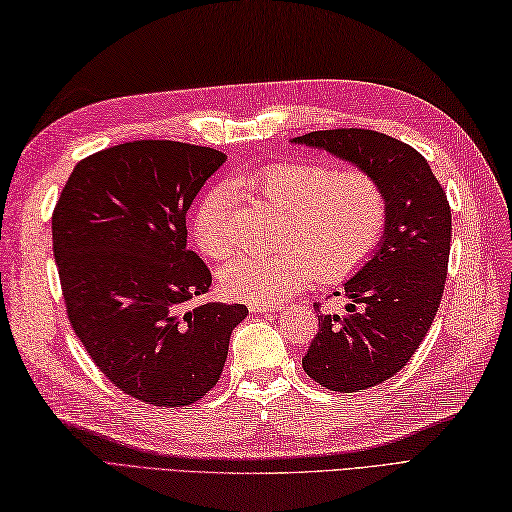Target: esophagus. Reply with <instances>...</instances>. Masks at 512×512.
I'll list each match as a JSON object with an SVG mask.
<instances>
[{
	"label": "esophagus",
	"mask_w": 512,
	"mask_h": 512,
	"mask_svg": "<svg viewBox=\"0 0 512 512\" xmlns=\"http://www.w3.org/2000/svg\"><path fill=\"white\" fill-rule=\"evenodd\" d=\"M249 310H252V313H278L280 310V306H276V304H252L249 306Z\"/></svg>",
	"instance_id": "obj_1"
}]
</instances>
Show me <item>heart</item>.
<instances>
[{"instance_id": "obj_1", "label": "heart", "mask_w": 512, "mask_h": 512, "mask_svg": "<svg viewBox=\"0 0 512 512\" xmlns=\"http://www.w3.org/2000/svg\"><path fill=\"white\" fill-rule=\"evenodd\" d=\"M280 210L282 245L276 252H243L221 269L228 295L249 304H276L315 278L339 282L363 267L389 221L382 184L363 169L336 171L313 160L267 165L236 180ZM228 189L208 191L193 215V236L208 258H226L234 247Z\"/></svg>"}]
</instances>
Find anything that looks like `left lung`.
I'll return each mask as SVG.
<instances>
[{"label": "left lung", "instance_id": "1", "mask_svg": "<svg viewBox=\"0 0 512 512\" xmlns=\"http://www.w3.org/2000/svg\"><path fill=\"white\" fill-rule=\"evenodd\" d=\"M293 143L326 149L371 173L389 199L378 249L343 284L345 310L319 313V332L302 358L321 386L356 393L393 378L426 339L445 289L452 210L428 160L393 136L336 128Z\"/></svg>", "mask_w": 512, "mask_h": 512}]
</instances>
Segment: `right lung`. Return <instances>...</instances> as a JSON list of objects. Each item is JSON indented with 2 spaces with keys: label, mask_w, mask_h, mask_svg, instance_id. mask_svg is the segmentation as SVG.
Returning a JSON list of instances; mask_svg holds the SVG:
<instances>
[{
  "label": "right lung",
  "mask_w": 512,
  "mask_h": 512,
  "mask_svg": "<svg viewBox=\"0 0 512 512\" xmlns=\"http://www.w3.org/2000/svg\"><path fill=\"white\" fill-rule=\"evenodd\" d=\"M226 162L213 147L132 141L86 156L62 189L52 241L67 317L126 395L189 406L219 382L243 304H199L206 263L186 247V210Z\"/></svg>",
  "instance_id": "add662e5"
}]
</instances>
